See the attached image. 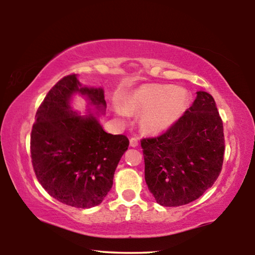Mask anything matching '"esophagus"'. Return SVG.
<instances>
[{
  "instance_id": "esophagus-1",
  "label": "esophagus",
  "mask_w": 255,
  "mask_h": 255,
  "mask_svg": "<svg viewBox=\"0 0 255 255\" xmlns=\"http://www.w3.org/2000/svg\"><path fill=\"white\" fill-rule=\"evenodd\" d=\"M129 144H130L131 147H136V146H138V139L135 137H131L130 140H129Z\"/></svg>"
}]
</instances>
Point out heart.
<instances>
[{
	"label": "heart",
	"mask_w": 255,
	"mask_h": 255,
	"mask_svg": "<svg viewBox=\"0 0 255 255\" xmlns=\"http://www.w3.org/2000/svg\"><path fill=\"white\" fill-rule=\"evenodd\" d=\"M189 105V92L181 86L148 84L132 92L122 103H115V111L127 118L130 112L143 114V130L158 135L171 128L182 117Z\"/></svg>",
	"instance_id": "obj_1"
}]
</instances>
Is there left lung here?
Segmentation results:
<instances>
[{
	"label": "left lung",
	"mask_w": 255,
	"mask_h": 255,
	"mask_svg": "<svg viewBox=\"0 0 255 255\" xmlns=\"http://www.w3.org/2000/svg\"><path fill=\"white\" fill-rule=\"evenodd\" d=\"M223 130L214 98L198 91L173 126L161 136L141 139L145 181L158 205H187L211 188L222 171Z\"/></svg>",
	"instance_id": "1"
}]
</instances>
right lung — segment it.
<instances>
[{
  "label": "right lung",
  "instance_id": "add662e5",
  "mask_svg": "<svg viewBox=\"0 0 255 255\" xmlns=\"http://www.w3.org/2000/svg\"><path fill=\"white\" fill-rule=\"evenodd\" d=\"M75 95L88 102V115L72 109ZM105 91L81 84L76 74L63 77L38 108L30 139L33 171L49 195L67 206L100 205L129 140L111 135L98 117L106 112Z\"/></svg>",
  "mask_w": 255,
  "mask_h": 255
}]
</instances>
